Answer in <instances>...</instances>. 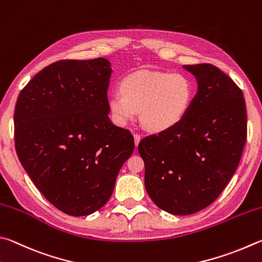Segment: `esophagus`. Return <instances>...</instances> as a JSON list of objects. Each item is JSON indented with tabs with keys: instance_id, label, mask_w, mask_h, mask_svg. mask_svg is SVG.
Returning <instances> with one entry per match:
<instances>
[{
	"instance_id": "34e87169",
	"label": "esophagus",
	"mask_w": 262,
	"mask_h": 262,
	"mask_svg": "<svg viewBox=\"0 0 262 262\" xmlns=\"http://www.w3.org/2000/svg\"><path fill=\"white\" fill-rule=\"evenodd\" d=\"M134 138H135V145H136V146H138V144L140 143V139H141L140 135H138V134H135V135H134Z\"/></svg>"
}]
</instances>
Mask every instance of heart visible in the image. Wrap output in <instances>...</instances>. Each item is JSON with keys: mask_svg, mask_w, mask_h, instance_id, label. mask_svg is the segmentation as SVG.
Segmentation results:
<instances>
[{"mask_svg": "<svg viewBox=\"0 0 262 262\" xmlns=\"http://www.w3.org/2000/svg\"><path fill=\"white\" fill-rule=\"evenodd\" d=\"M121 93L110 94L113 121L121 126L134 122L138 112L148 130L163 132L183 121L193 100V86L182 73L140 70L121 82Z\"/></svg>", "mask_w": 262, "mask_h": 262, "instance_id": "heart-1", "label": "heart"}]
</instances>
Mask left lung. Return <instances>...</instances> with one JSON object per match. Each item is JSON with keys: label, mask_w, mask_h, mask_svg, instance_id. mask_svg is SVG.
<instances>
[{"label": "left lung", "mask_w": 262, "mask_h": 262, "mask_svg": "<svg viewBox=\"0 0 262 262\" xmlns=\"http://www.w3.org/2000/svg\"><path fill=\"white\" fill-rule=\"evenodd\" d=\"M183 68L198 84L189 112L138 145L146 191L172 215L196 213L216 200L239 164L247 132L245 100L235 81L212 64Z\"/></svg>", "instance_id": "left-lung-1"}]
</instances>
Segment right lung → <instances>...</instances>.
<instances>
[{"label":"right lung","mask_w":262,"mask_h":262,"mask_svg":"<svg viewBox=\"0 0 262 262\" xmlns=\"http://www.w3.org/2000/svg\"><path fill=\"white\" fill-rule=\"evenodd\" d=\"M108 59H63L42 69L18 96V159L50 204L72 216L103 207L135 148L109 119Z\"/></svg>","instance_id":"obj_1"}]
</instances>
